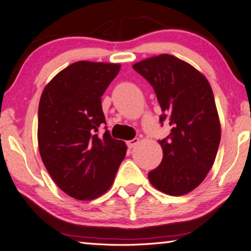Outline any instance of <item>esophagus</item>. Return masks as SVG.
<instances>
[{
	"mask_svg": "<svg viewBox=\"0 0 251 251\" xmlns=\"http://www.w3.org/2000/svg\"><path fill=\"white\" fill-rule=\"evenodd\" d=\"M138 143H139V138H134L131 139V141L127 142V146H128V148H134Z\"/></svg>",
	"mask_w": 251,
	"mask_h": 251,
	"instance_id": "1",
	"label": "esophagus"
}]
</instances>
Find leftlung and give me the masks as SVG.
I'll return each instance as SVG.
<instances>
[{"label": "left lung", "instance_id": "1", "mask_svg": "<svg viewBox=\"0 0 251 251\" xmlns=\"http://www.w3.org/2000/svg\"><path fill=\"white\" fill-rule=\"evenodd\" d=\"M133 69L154 87L171 134L158 141L163 160L148 179L156 189L182 196L205 179L214 165L222 136L214 93L208 79L188 63L160 54L135 63Z\"/></svg>", "mask_w": 251, "mask_h": 251}]
</instances>
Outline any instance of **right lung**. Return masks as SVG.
<instances>
[{"instance_id": "add662e5", "label": "right lung", "mask_w": 251, "mask_h": 251, "mask_svg": "<svg viewBox=\"0 0 251 251\" xmlns=\"http://www.w3.org/2000/svg\"><path fill=\"white\" fill-rule=\"evenodd\" d=\"M120 64L75 62L46 85L39 105L37 142L46 169L63 192L92 201L107 192L126 155V144L112 138L105 124L101 96Z\"/></svg>"}]
</instances>
